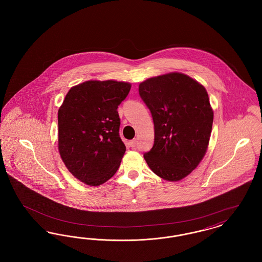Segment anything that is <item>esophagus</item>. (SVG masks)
Masks as SVG:
<instances>
[{
    "mask_svg": "<svg viewBox=\"0 0 262 262\" xmlns=\"http://www.w3.org/2000/svg\"><path fill=\"white\" fill-rule=\"evenodd\" d=\"M137 138H135V139L130 140V141H129V145H130V147H136V146H137Z\"/></svg>",
    "mask_w": 262,
    "mask_h": 262,
    "instance_id": "esophagus-1",
    "label": "esophagus"
}]
</instances>
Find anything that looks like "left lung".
<instances>
[{
	"instance_id": "left-lung-1",
	"label": "left lung",
	"mask_w": 262,
	"mask_h": 262,
	"mask_svg": "<svg viewBox=\"0 0 262 262\" xmlns=\"http://www.w3.org/2000/svg\"><path fill=\"white\" fill-rule=\"evenodd\" d=\"M138 91L154 123V144L143 157L153 173L180 181L199 166L208 147L213 111L207 91L180 73L148 78Z\"/></svg>"
}]
</instances>
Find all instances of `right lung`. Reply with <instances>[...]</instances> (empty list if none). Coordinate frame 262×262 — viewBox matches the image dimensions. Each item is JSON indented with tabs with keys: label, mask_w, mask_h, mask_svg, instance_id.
<instances>
[{
	"label": "right lung",
	"mask_w": 262,
	"mask_h": 262,
	"mask_svg": "<svg viewBox=\"0 0 262 262\" xmlns=\"http://www.w3.org/2000/svg\"><path fill=\"white\" fill-rule=\"evenodd\" d=\"M130 83L88 80L71 88L58 112V146L68 170L80 182L100 186L111 179L125 152L118 106Z\"/></svg>",
	"instance_id": "add662e5"
}]
</instances>
